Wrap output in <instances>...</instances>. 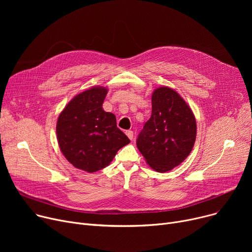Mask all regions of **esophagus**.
Wrapping results in <instances>:
<instances>
[{
	"instance_id": "1",
	"label": "esophagus",
	"mask_w": 252,
	"mask_h": 252,
	"mask_svg": "<svg viewBox=\"0 0 252 252\" xmlns=\"http://www.w3.org/2000/svg\"><path fill=\"white\" fill-rule=\"evenodd\" d=\"M126 136L128 137L129 140H133L134 139V131L133 130H126Z\"/></svg>"
}]
</instances>
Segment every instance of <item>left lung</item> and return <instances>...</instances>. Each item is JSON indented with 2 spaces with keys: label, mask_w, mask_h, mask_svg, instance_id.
I'll return each instance as SVG.
<instances>
[{
  "label": "left lung",
  "mask_w": 252,
  "mask_h": 252,
  "mask_svg": "<svg viewBox=\"0 0 252 252\" xmlns=\"http://www.w3.org/2000/svg\"><path fill=\"white\" fill-rule=\"evenodd\" d=\"M152 113L137 140L147 164L166 173L191 153L196 140L195 115L177 91L159 87L152 93Z\"/></svg>",
  "instance_id": "left-lung-1"
}]
</instances>
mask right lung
<instances>
[{
    "label": "right lung",
    "mask_w": 252,
    "mask_h": 252,
    "mask_svg": "<svg viewBox=\"0 0 252 252\" xmlns=\"http://www.w3.org/2000/svg\"><path fill=\"white\" fill-rule=\"evenodd\" d=\"M108 89L92 87L73 97L58 116L59 148L74 167L95 173L113 160L129 139L116 126L115 115L102 105Z\"/></svg>",
    "instance_id": "add662e5"
}]
</instances>
